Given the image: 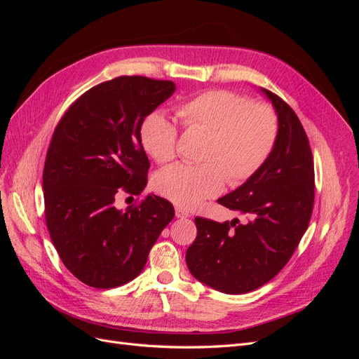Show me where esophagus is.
<instances>
[{
    "label": "esophagus",
    "instance_id": "esophagus-1",
    "mask_svg": "<svg viewBox=\"0 0 359 359\" xmlns=\"http://www.w3.org/2000/svg\"><path fill=\"white\" fill-rule=\"evenodd\" d=\"M175 215L178 217V219H187V217H190L189 211L180 208V206H178V208H175Z\"/></svg>",
    "mask_w": 359,
    "mask_h": 359
}]
</instances>
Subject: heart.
Instances as JSON below:
<instances>
[{"instance_id":"b5f03b06","label":"heart","mask_w":359,"mask_h":359,"mask_svg":"<svg viewBox=\"0 0 359 359\" xmlns=\"http://www.w3.org/2000/svg\"><path fill=\"white\" fill-rule=\"evenodd\" d=\"M186 130H202L206 139L199 165L178 163L161 170L154 189L182 208H196L219 194L226 180L240 186L262 168L277 144L278 116L266 103H250L227 90L201 93L177 106ZM177 124L163 112L149 114L140 126V140L157 163L172 161L177 153Z\"/></svg>"}]
</instances>
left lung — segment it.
Masks as SVG:
<instances>
[{"label": "left lung", "mask_w": 359, "mask_h": 359, "mask_svg": "<svg viewBox=\"0 0 359 359\" xmlns=\"http://www.w3.org/2000/svg\"><path fill=\"white\" fill-rule=\"evenodd\" d=\"M262 91L278 116L276 148L257 173L217 201L245 222L196 217L198 236L186 255L194 278L232 295L264 286L283 269L307 231L314 203V165L306 130L283 99Z\"/></svg>", "instance_id": "obj_1"}]
</instances>
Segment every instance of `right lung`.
<instances>
[{"mask_svg": "<svg viewBox=\"0 0 359 359\" xmlns=\"http://www.w3.org/2000/svg\"><path fill=\"white\" fill-rule=\"evenodd\" d=\"M173 91L172 81L119 76L83 93L52 135L43 169L48 231L62 264L91 287L136 278L175 215L156 194L126 211L115 206L118 194L147 187L140 126Z\"/></svg>", "mask_w": 359, "mask_h": 359, "instance_id": "1", "label": "right lung"}]
</instances>
